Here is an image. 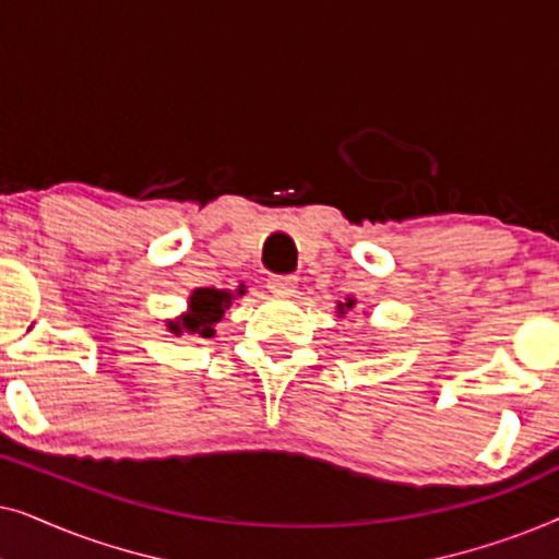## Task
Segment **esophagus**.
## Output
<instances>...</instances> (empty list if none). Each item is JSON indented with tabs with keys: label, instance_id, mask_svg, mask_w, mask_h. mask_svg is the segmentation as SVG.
Instances as JSON below:
<instances>
[{
	"label": "esophagus",
	"instance_id": "obj_1",
	"mask_svg": "<svg viewBox=\"0 0 559 559\" xmlns=\"http://www.w3.org/2000/svg\"><path fill=\"white\" fill-rule=\"evenodd\" d=\"M266 287H270V293L274 295H293L297 287V277H293V274H272V277L266 280Z\"/></svg>",
	"mask_w": 559,
	"mask_h": 559
}]
</instances>
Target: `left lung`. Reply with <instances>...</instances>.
Returning a JSON list of instances; mask_svg holds the SVG:
<instances>
[{"mask_svg":"<svg viewBox=\"0 0 559 559\" xmlns=\"http://www.w3.org/2000/svg\"><path fill=\"white\" fill-rule=\"evenodd\" d=\"M354 305H356V300H354V297H348V300H346V302H338V312H341V318H343V316H346V312H348V310H354Z\"/></svg>","mask_w":559,"mask_h":559,"instance_id":"left-lung-1","label":"left lung"}]
</instances>
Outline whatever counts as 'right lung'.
<instances>
[{
    "label": "right lung",
    "mask_w": 559,
    "mask_h": 559,
    "mask_svg": "<svg viewBox=\"0 0 559 559\" xmlns=\"http://www.w3.org/2000/svg\"><path fill=\"white\" fill-rule=\"evenodd\" d=\"M239 295H243V287H239ZM231 300L234 295L228 289L198 287L188 297V312H182L175 320H167V331L175 335L190 333L198 335V338H213L216 335V323L224 320Z\"/></svg>",
    "instance_id": "right-lung-1"
}]
</instances>
